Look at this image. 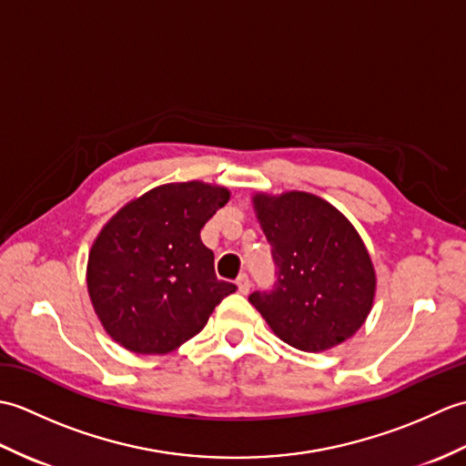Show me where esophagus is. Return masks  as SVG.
I'll list each match as a JSON object with an SVG mask.
<instances>
[{
    "label": "esophagus",
    "instance_id": "obj_1",
    "mask_svg": "<svg viewBox=\"0 0 466 466\" xmlns=\"http://www.w3.org/2000/svg\"><path fill=\"white\" fill-rule=\"evenodd\" d=\"M236 284H238V290H240L242 294H248L250 289H252V280H250L248 274H240L238 280H236Z\"/></svg>",
    "mask_w": 466,
    "mask_h": 466
}]
</instances>
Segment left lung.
<instances>
[{
	"label": "left lung",
	"instance_id": "obj_1",
	"mask_svg": "<svg viewBox=\"0 0 466 466\" xmlns=\"http://www.w3.org/2000/svg\"><path fill=\"white\" fill-rule=\"evenodd\" d=\"M256 214L272 246L276 282L256 290V306L276 336L299 350L320 352L344 342L370 312L376 276L352 224L306 192L258 194Z\"/></svg>",
	"mask_w": 466,
	"mask_h": 466
}]
</instances>
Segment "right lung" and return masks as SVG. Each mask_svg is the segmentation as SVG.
Segmentation results:
<instances>
[{"instance_id": "add662e5", "label": "right lung", "mask_w": 466, "mask_h": 466, "mask_svg": "<svg viewBox=\"0 0 466 466\" xmlns=\"http://www.w3.org/2000/svg\"><path fill=\"white\" fill-rule=\"evenodd\" d=\"M230 192L182 182L124 206L97 236L87 290L106 332L137 354H166L200 332L236 284L218 280L200 230Z\"/></svg>"}]
</instances>
